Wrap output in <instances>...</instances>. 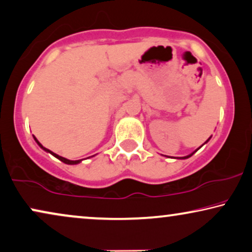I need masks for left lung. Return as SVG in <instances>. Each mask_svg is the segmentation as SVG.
<instances>
[{
    "mask_svg": "<svg viewBox=\"0 0 252 252\" xmlns=\"http://www.w3.org/2000/svg\"><path fill=\"white\" fill-rule=\"evenodd\" d=\"M211 138H212V136H210V138H208V140H207V141H206L205 143H207L208 141H210V140H211ZM205 143H204V145H205ZM200 147H201V146H200ZM200 147H199V148H198V149H195L193 153H191V154H190V155H188V156H184V158H181V159H185V158H191V156H192V155H193V154H194V153H195V152H197V150H199V149H200Z\"/></svg>",
    "mask_w": 252,
    "mask_h": 252,
    "instance_id": "8db88e82",
    "label": "left lung"
}]
</instances>
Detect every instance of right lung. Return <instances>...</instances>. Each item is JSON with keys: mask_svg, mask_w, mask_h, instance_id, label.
<instances>
[{"mask_svg": "<svg viewBox=\"0 0 252 252\" xmlns=\"http://www.w3.org/2000/svg\"><path fill=\"white\" fill-rule=\"evenodd\" d=\"M33 139H34V141H35V142H37V145H38L39 147H40V148H41L42 150H45V152H46V153H50V154H51V155H53V156H54V158H57L58 159H60V161H61V162L66 163V164H70V165H73V164H78V163H81V162H82V159H77V161H70V159H67V158H62V156H59L58 154H55V153H53V152H52V150H50V149H47V148H45V147H44V146H42V145H41V143L38 141V140H37V138H35V136H34V135H33Z\"/></svg>", "mask_w": 252, "mask_h": 252, "instance_id": "add662e5", "label": "right lung"}]
</instances>
